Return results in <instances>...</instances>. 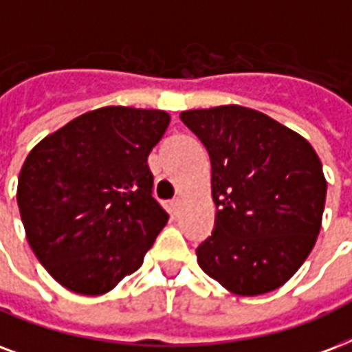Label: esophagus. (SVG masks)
<instances>
[{
  "instance_id": "34e87169",
  "label": "esophagus",
  "mask_w": 352,
  "mask_h": 352,
  "mask_svg": "<svg viewBox=\"0 0 352 352\" xmlns=\"http://www.w3.org/2000/svg\"><path fill=\"white\" fill-rule=\"evenodd\" d=\"M181 203H182L181 197H173V199H171V203H170L171 210H173V212L179 210V208H181Z\"/></svg>"
}]
</instances>
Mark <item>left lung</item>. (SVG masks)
<instances>
[{
    "label": "left lung",
    "instance_id": "obj_1",
    "mask_svg": "<svg viewBox=\"0 0 352 352\" xmlns=\"http://www.w3.org/2000/svg\"><path fill=\"white\" fill-rule=\"evenodd\" d=\"M212 164L216 223L195 249L201 270L236 295L283 286L312 251L327 181L301 134L240 104L181 112Z\"/></svg>",
    "mask_w": 352,
    "mask_h": 352
}]
</instances>
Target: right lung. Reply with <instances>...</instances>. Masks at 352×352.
<instances>
[{
	"label": "right lung",
	"instance_id": "obj_1",
	"mask_svg": "<svg viewBox=\"0 0 352 352\" xmlns=\"http://www.w3.org/2000/svg\"><path fill=\"white\" fill-rule=\"evenodd\" d=\"M170 125L164 111L103 107L33 147L18 177L29 245L51 277L80 295L134 273L168 221L147 157Z\"/></svg>",
	"mask_w": 352,
	"mask_h": 352
}]
</instances>
